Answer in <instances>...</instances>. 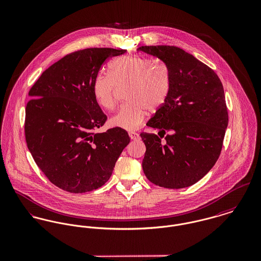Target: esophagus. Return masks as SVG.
Listing matches in <instances>:
<instances>
[{"label":"esophagus","mask_w":261,"mask_h":261,"mask_svg":"<svg viewBox=\"0 0 261 261\" xmlns=\"http://www.w3.org/2000/svg\"><path fill=\"white\" fill-rule=\"evenodd\" d=\"M129 137L131 138V140H137L139 139V134L136 132H129Z\"/></svg>","instance_id":"obj_1"}]
</instances>
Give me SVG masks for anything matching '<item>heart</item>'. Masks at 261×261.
Masks as SVG:
<instances>
[{
	"label": "heart",
	"instance_id": "heart-1",
	"mask_svg": "<svg viewBox=\"0 0 261 261\" xmlns=\"http://www.w3.org/2000/svg\"><path fill=\"white\" fill-rule=\"evenodd\" d=\"M109 75L99 73L92 81V93L98 105L111 110L116 105L118 88L128 86L126 100L110 119L113 127L132 131L144 120L147 109L156 111L171 91V72L166 63L146 58L126 56L109 63Z\"/></svg>",
	"mask_w": 261,
	"mask_h": 261
}]
</instances>
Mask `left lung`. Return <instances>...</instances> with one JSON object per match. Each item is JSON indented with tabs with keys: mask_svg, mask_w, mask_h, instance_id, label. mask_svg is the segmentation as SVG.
<instances>
[{
	"mask_svg": "<svg viewBox=\"0 0 261 261\" xmlns=\"http://www.w3.org/2000/svg\"><path fill=\"white\" fill-rule=\"evenodd\" d=\"M138 50L158 58L170 69L171 91L147 126L169 134L141 133L146 146L142 167L151 182L167 189L196 184L221 155L228 114L221 81L207 65L172 45Z\"/></svg>",
	"mask_w": 261,
	"mask_h": 261,
	"instance_id": "1",
	"label": "left lung"
}]
</instances>
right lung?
<instances>
[{"mask_svg":"<svg viewBox=\"0 0 261 261\" xmlns=\"http://www.w3.org/2000/svg\"><path fill=\"white\" fill-rule=\"evenodd\" d=\"M126 51L94 47L71 53L45 69L29 92L28 148L45 177L63 191L81 194L100 188L130 142L117 127L95 132L107 116L92 93L105 60Z\"/></svg>","mask_w":261,"mask_h":261,"instance_id":"obj_1","label":"right lung"}]
</instances>
